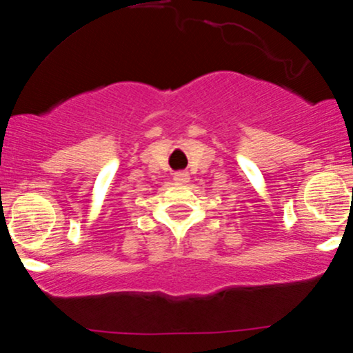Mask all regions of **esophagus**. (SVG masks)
Wrapping results in <instances>:
<instances>
[{
  "instance_id": "34e87169",
  "label": "esophagus",
  "mask_w": 353,
  "mask_h": 353,
  "mask_svg": "<svg viewBox=\"0 0 353 353\" xmlns=\"http://www.w3.org/2000/svg\"><path fill=\"white\" fill-rule=\"evenodd\" d=\"M174 181L176 183H188L189 174L184 172V170H179V172H174Z\"/></svg>"
}]
</instances>
